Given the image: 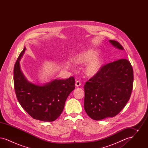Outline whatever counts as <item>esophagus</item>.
Returning <instances> with one entry per match:
<instances>
[{"mask_svg":"<svg viewBox=\"0 0 148 148\" xmlns=\"http://www.w3.org/2000/svg\"><path fill=\"white\" fill-rule=\"evenodd\" d=\"M81 83H80V81H77L76 82V83H75V86H81Z\"/></svg>","mask_w":148,"mask_h":148,"instance_id":"1","label":"esophagus"}]
</instances>
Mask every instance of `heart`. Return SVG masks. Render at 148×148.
Listing matches in <instances>:
<instances>
[{
	"instance_id": "heart-1",
	"label": "heart",
	"mask_w": 148,
	"mask_h": 148,
	"mask_svg": "<svg viewBox=\"0 0 148 148\" xmlns=\"http://www.w3.org/2000/svg\"><path fill=\"white\" fill-rule=\"evenodd\" d=\"M99 54L98 50H85L73 56L72 60L77 64H86L84 70L85 74L88 77H93L101 71L104 64V59L100 56H98Z\"/></svg>"
}]
</instances>
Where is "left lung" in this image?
Returning <instances> with one entry per match:
<instances>
[{"label":"left lung","mask_w":148,"mask_h":148,"mask_svg":"<svg viewBox=\"0 0 148 148\" xmlns=\"http://www.w3.org/2000/svg\"><path fill=\"white\" fill-rule=\"evenodd\" d=\"M109 42L115 48L124 50L118 42ZM133 79V68L127 59H121L103 66L84 86L86 114L95 120L118 114L130 99Z\"/></svg>","instance_id":"obj_1"}]
</instances>
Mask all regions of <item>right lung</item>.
Returning a JSON list of instances; mask_svg holds the SVG:
<instances>
[{
    "label": "right lung",
    "mask_w": 148,
    "mask_h": 148,
    "mask_svg": "<svg viewBox=\"0 0 148 148\" xmlns=\"http://www.w3.org/2000/svg\"><path fill=\"white\" fill-rule=\"evenodd\" d=\"M26 48L20 54L14 68V89L22 108L34 119L53 121L60 115L65 101L75 89V80L55 79L44 84L30 82L21 71L20 61Z\"/></svg>",
    "instance_id": "1"
}]
</instances>
